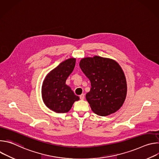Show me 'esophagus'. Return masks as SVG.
Returning a JSON list of instances; mask_svg holds the SVG:
<instances>
[{"label":"esophagus","mask_w":159,"mask_h":159,"mask_svg":"<svg viewBox=\"0 0 159 159\" xmlns=\"http://www.w3.org/2000/svg\"><path fill=\"white\" fill-rule=\"evenodd\" d=\"M84 98H85V96H84V94H81V95L80 96V99L81 100H83V99H84Z\"/></svg>","instance_id":"obj_1"}]
</instances>
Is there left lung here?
Instances as JSON below:
<instances>
[{"label":"left lung","mask_w":159,"mask_h":159,"mask_svg":"<svg viewBox=\"0 0 159 159\" xmlns=\"http://www.w3.org/2000/svg\"><path fill=\"white\" fill-rule=\"evenodd\" d=\"M79 65L91 84L85 98L93 111L102 116L117 111L127 93L126 78L120 65L111 59L95 56L82 59Z\"/></svg>","instance_id":"8db88e82"}]
</instances>
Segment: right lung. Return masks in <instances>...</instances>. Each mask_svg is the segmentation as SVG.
<instances>
[{
    "instance_id": "right-lung-1",
    "label": "right lung",
    "mask_w": 159,
    "mask_h": 159,
    "mask_svg": "<svg viewBox=\"0 0 159 159\" xmlns=\"http://www.w3.org/2000/svg\"><path fill=\"white\" fill-rule=\"evenodd\" d=\"M75 58H69L60 63L45 77L42 85V98L48 108L56 112L69 111L79 97L66 85V80L74 70Z\"/></svg>"
}]
</instances>
